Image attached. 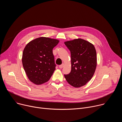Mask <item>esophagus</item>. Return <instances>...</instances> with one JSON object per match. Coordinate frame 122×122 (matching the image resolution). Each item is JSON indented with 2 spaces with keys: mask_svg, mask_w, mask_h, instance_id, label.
I'll return each instance as SVG.
<instances>
[{
  "mask_svg": "<svg viewBox=\"0 0 122 122\" xmlns=\"http://www.w3.org/2000/svg\"><path fill=\"white\" fill-rule=\"evenodd\" d=\"M64 64H62V65H59V68H63V66H64Z\"/></svg>",
  "mask_w": 122,
  "mask_h": 122,
  "instance_id": "34e87169",
  "label": "esophagus"
}]
</instances>
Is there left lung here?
Here are the masks:
<instances>
[{"label":"left lung","mask_w":122,"mask_h":122,"mask_svg":"<svg viewBox=\"0 0 122 122\" xmlns=\"http://www.w3.org/2000/svg\"><path fill=\"white\" fill-rule=\"evenodd\" d=\"M71 51V70L64 75L67 82L76 88L87 83L97 66V53L94 46L85 40L78 39L65 42Z\"/></svg>","instance_id":"1"}]
</instances>
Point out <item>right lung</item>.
<instances>
[{
  "label": "right lung",
  "instance_id": "obj_1",
  "mask_svg": "<svg viewBox=\"0 0 122 122\" xmlns=\"http://www.w3.org/2000/svg\"><path fill=\"white\" fill-rule=\"evenodd\" d=\"M59 41L40 37L29 42L22 56L24 70L29 80L39 85L48 81L56 69L53 49Z\"/></svg>",
  "mask_w": 122,
  "mask_h": 122
}]
</instances>
